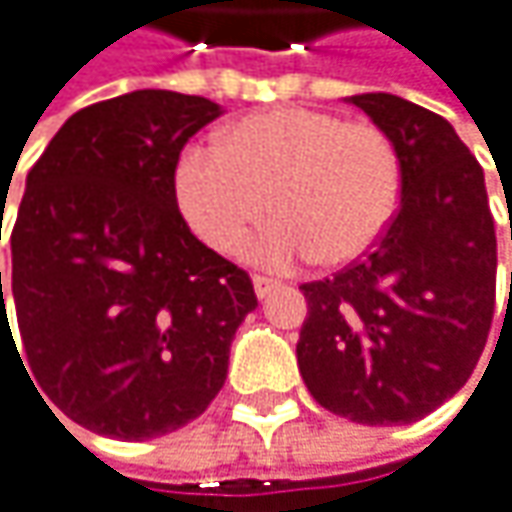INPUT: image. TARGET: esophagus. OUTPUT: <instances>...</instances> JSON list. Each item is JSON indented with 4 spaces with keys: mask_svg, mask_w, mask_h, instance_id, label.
I'll use <instances>...</instances> for the list:
<instances>
[{
    "mask_svg": "<svg viewBox=\"0 0 512 512\" xmlns=\"http://www.w3.org/2000/svg\"><path fill=\"white\" fill-rule=\"evenodd\" d=\"M251 282H254V294H258V300H267V297L282 285V282H276V279H270V276H254Z\"/></svg>",
    "mask_w": 512,
    "mask_h": 512,
    "instance_id": "34e87169",
    "label": "esophagus"
}]
</instances>
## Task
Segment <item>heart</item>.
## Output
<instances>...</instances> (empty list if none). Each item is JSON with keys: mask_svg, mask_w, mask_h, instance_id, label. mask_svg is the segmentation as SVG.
Here are the masks:
<instances>
[{"mask_svg": "<svg viewBox=\"0 0 512 512\" xmlns=\"http://www.w3.org/2000/svg\"><path fill=\"white\" fill-rule=\"evenodd\" d=\"M173 188L185 224L221 254H233L270 206L276 221L248 245L254 261L336 267L357 261L390 227L402 164L372 122L276 107L224 128L218 149L188 146Z\"/></svg>", "mask_w": 512, "mask_h": 512, "instance_id": "obj_1", "label": "heart"}]
</instances>
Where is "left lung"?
Listing matches in <instances>:
<instances>
[{
	"mask_svg": "<svg viewBox=\"0 0 512 512\" xmlns=\"http://www.w3.org/2000/svg\"><path fill=\"white\" fill-rule=\"evenodd\" d=\"M348 104L393 140L402 203L366 258L303 285L297 363L321 408L363 426L417 423L465 387L489 339L498 242L486 179L444 116L390 92Z\"/></svg>",
	"mask_w": 512,
	"mask_h": 512,
	"instance_id": "left-lung-1",
	"label": "left lung"
}]
</instances>
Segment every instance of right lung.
<instances>
[{"label":"right lung","mask_w":512,"mask_h":512,"mask_svg":"<svg viewBox=\"0 0 512 512\" xmlns=\"http://www.w3.org/2000/svg\"><path fill=\"white\" fill-rule=\"evenodd\" d=\"M215 116V101L167 89L107 98L77 110L26 176L0 342L14 345V300L35 390L98 435L143 441L200 417L258 306L248 273L176 206L179 152Z\"/></svg>","instance_id":"right-lung-1"}]
</instances>
